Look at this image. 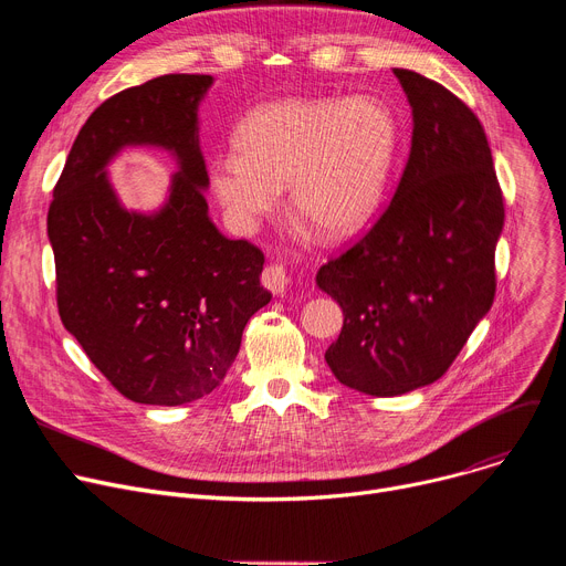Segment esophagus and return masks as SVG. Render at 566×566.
I'll return each mask as SVG.
<instances>
[{"mask_svg":"<svg viewBox=\"0 0 566 566\" xmlns=\"http://www.w3.org/2000/svg\"><path fill=\"white\" fill-rule=\"evenodd\" d=\"M261 282H263V286H265L268 291H271V293L284 295L286 289H289V275H286V271H284V265H280V263L268 265L265 271L261 273Z\"/></svg>","mask_w":566,"mask_h":566,"instance_id":"obj_1","label":"esophagus"}]
</instances>
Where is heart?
Segmentation results:
<instances>
[{
    "mask_svg": "<svg viewBox=\"0 0 566 566\" xmlns=\"http://www.w3.org/2000/svg\"><path fill=\"white\" fill-rule=\"evenodd\" d=\"M238 154L211 160L208 181L227 220L252 233L282 203L323 238H346L374 216L397 151V124L380 101L284 98L235 128Z\"/></svg>",
    "mask_w": 566,
    "mask_h": 566,
    "instance_id": "heart-1",
    "label": "heart"
}]
</instances>
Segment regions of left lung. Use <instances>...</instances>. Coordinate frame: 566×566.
<instances>
[{
	"label": "left lung",
	"mask_w": 566,
	"mask_h": 566,
	"mask_svg": "<svg viewBox=\"0 0 566 566\" xmlns=\"http://www.w3.org/2000/svg\"><path fill=\"white\" fill-rule=\"evenodd\" d=\"M412 109L410 156L378 222L318 268L344 328L335 378L371 397L424 388L450 369L493 305L504 203L480 118L442 84L395 69Z\"/></svg>",
	"instance_id": "8db88e82"
}]
</instances>
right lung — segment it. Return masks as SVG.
Instances as JSON below:
<instances>
[{
    "label": "right lung",
    "instance_id": "right-lung-1",
    "mask_svg": "<svg viewBox=\"0 0 566 566\" xmlns=\"http://www.w3.org/2000/svg\"><path fill=\"white\" fill-rule=\"evenodd\" d=\"M211 75H163L107 98L77 133L48 211L64 328L135 403L181 406L224 380L254 312L271 303L263 254L208 218L199 103ZM133 145L169 150L166 203L128 212L108 163Z\"/></svg>",
    "mask_w": 566,
    "mask_h": 566
}]
</instances>
